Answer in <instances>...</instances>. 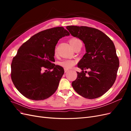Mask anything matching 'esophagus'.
<instances>
[{
  "label": "esophagus",
  "instance_id": "1",
  "mask_svg": "<svg viewBox=\"0 0 131 131\" xmlns=\"http://www.w3.org/2000/svg\"><path fill=\"white\" fill-rule=\"evenodd\" d=\"M69 71V69H64V72L65 73H67V72H68Z\"/></svg>",
  "mask_w": 131,
  "mask_h": 131
}]
</instances>
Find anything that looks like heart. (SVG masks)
I'll return each mask as SVG.
<instances>
[{"label": "heart", "mask_w": 131, "mask_h": 131, "mask_svg": "<svg viewBox=\"0 0 131 131\" xmlns=\"http://www.w3.org/2000/svg\"><path fill=\"white\" fill-rule=\"evenodd\" d=\"M79 41H80V40H79L78 39L72 38L69 40V43L73 48L74 45H75V44H76V43ZM54 52L55 53H56V50H55ZM75 62L73 60H71V59H66V60H64L61 62H59V66L66 69H69V68H72L73 66L75 65Z\"/></svg>", "instance_id": "obj_1"}]
</instances>
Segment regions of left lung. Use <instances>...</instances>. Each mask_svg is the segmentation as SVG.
I'll list each match as a JSON object with an SVG mask.
<instances>
[{
	"mask_svg": "<svg viewBox=\"0 0 131 131\" xmlns=\"http://www.w3.org/2000/svg\"><path fill=\"white\" fill-rule=\"evenodd\" d=\"M67 29L85 43L86 53L78 64L82 70L72 85L83 97L95 99L108 91L116 80L119 59L112 40L102 31L86 26H69ZM90 69V72L84 70Z\"/></svg>",
	"mask_w": 131,
	"mask_h": 131,
	"instance_id": "1",
	"label": "left lung"
}]
</instances>
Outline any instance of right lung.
<instances>
[{
	"mask_svg": "<svg viewBox=\"0 0 131 131\" xmlns=\"http://www.w3.org/2000/svg\"><path fill=\"white\" fill-rule=\"evenodd\" d=\"M69 34L62 27L47 29L34 35L18 49L11 63V78L23 96L40 101L56 92L64 71L53 63L55 46L59 39Z\"/></svg>",
	"mask_w": 131,
	"mask_h": 131,
	"instance_id": "right-lung-1",
	"label": "right lung"
}]
</instances>
